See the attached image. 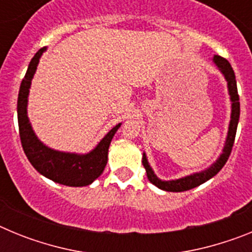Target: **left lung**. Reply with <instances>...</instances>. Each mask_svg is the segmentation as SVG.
<instances>
[{
    "label": "left lung",
    "instance_id": "1",
    "mask_svg": "<svg viewBox=\"0 0 252 252\" xmlns=\"http://www.w3.org/2000/svg\"><path fill=\"white\" fill-rule=\"evenodd\" d=\"M213 63L218 68V70L223 74L224 79L227 82V88H228V94H230L231 99V120L230 125H228V131H227V137L224 141V146L222 149V154L218 157V159L213 162L212 165L207 168L206 170L198 171V173H193L187 177L179 178V179L173 180H161L157 177V174L154 173L153 168L150 166L146 158V154H142V165L146 169V175L148 179L150 180V183L154 186H157L158 188L166 190V192H186L189 189H193L195 187L201 186L204 182L209 180L211 178L215 177L218 171L221 170L224 166L226 161L230 158L231 150H232L233 141H235L236 130H237V125H239L240 119V98L239 93H237V84H236L235 72H233L232 66L228 63V60L224 58L220 57V55H215L212 59Z\"/></svg>",
    "mask_w": 252,
    "mask_h": 252
}]
</instances>
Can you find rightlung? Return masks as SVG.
<instances>
[{
  "instance_id": "right-lung-1",
  "label": "right lung",
  "mask_w": 252,
  "mask_h": 252,
  "mask_svg": "<svg viewBox=\"0 0 252 252\" xmlns=\"http://www.w3.org/2000/svg\"><path fill=\"white\" fill-rule=\"evenodd\" d=\"M45 50L46 46L41 48L31 59L25 78L22 79L20 86L17 98V121L22 149L31 165L48 179L68 187L90 186L103 173L107 164L108 148L121 124L116 125L112 130L108 131L97 146L87 154L54 150L40 141L28 117V101L31 81L36 72L40 58Z\"/></svg>"
}]
</instances>
